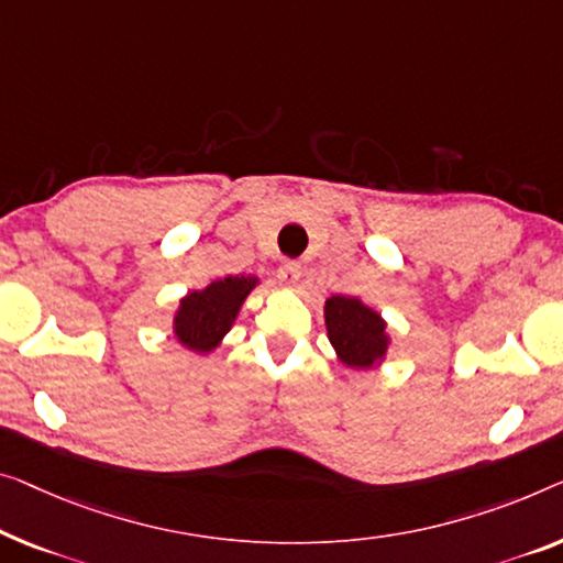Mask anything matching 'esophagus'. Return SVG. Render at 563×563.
Segmentation results:
<instances>
[{
    "label": "esophagus",
    "mask_w": 563,
    "mask_h": 563,
    "mask_svg": "<svg viewBox=\"0 0 563 563\" xmlns=\"http://www.w3.org/2000/svg\"><path fill=\"white\" fill-rule=\"evenodd\" d=\"M300 275H303V271H300V265L292 263V260H288V263H283L280 271H278L280 283L288 285V288H296L298 280H300Z\"/></svg>",
    "instance_id": "obj_1"
}]
</instances>
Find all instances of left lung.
<instances>
[{
    "label": "left lung",
    "instance_id": "obj_1",
    "mask_svg": "<svg viewBox=\"0 0 563 563\" xmlns=\"http://www.w3.org/2000/svg\"><path fill=\"white\" fill-rule=\"evenodd\" d=\"M325 329L333 349L346 366L368 368L387 351V323L362 300L333 296L325 300Z\"/></svg>",
    "mask_w": 563,
    "mask_h": 563
}]
</instances>
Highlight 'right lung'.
Segmentation results:
<instances>
[{"mask_svg":"<svg viewBox=\"0 0 563 563\" xmlns=\"http://www.w3.org/2000/svg\"><path fill=\"white\" fill-rule=\"evenodd\" d=\"M255 285V278L230 275V278L207 285L205 290L189 292L174 318V331L179 341L195 351H212L230 331L234 316Z\"/></svg>","mask_w":563,"mask_h":563,"instance_id":"right-lung-1","label":"right lung"}]
</instances>
